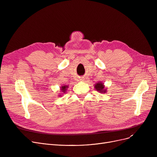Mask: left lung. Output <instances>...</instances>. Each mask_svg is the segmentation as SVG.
<instances>
[{"mask_svg":"<svg viewBox=\"0 0 157 157\" xmlns=\"http://www.w3.org/2000/svg\"><path fill=\"white\" fill-rule=\"evenodd\" d=\"M94 88L98 92L101 94H105L107 92V88H105L104 83L101 81H99L97 83H95L94 85Z\"/></svg>","mask_w":157,"mask_h":157,"instance_id":"left-lung-1","label":"left lung"}]
</instances>
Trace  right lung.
<instances>
[{
    "mask_svg": "<svg viewBox=\"0 0 157 157\" xmlns=\"http://www.w3.org/2000/svg\"><path fill=\"white\" fill-rule=\"evenodd\" d=\"M68 86L67 85H62V86H60V90H61V92H62V94H63L66 92V91H67V88H68ZM62 94H60L59 95L60 97L62 96Z\"/></svg>",
    "mask_w": 157,
    "mask_h": 157,
    "instance_id": "obj_1",
    "label": "right lung"
}]
</instances>
